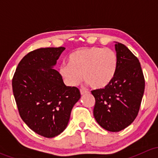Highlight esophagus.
I'll return each instance as SVG.
<instances>
[{"mask_svg":"<svg viewBox=\"0 0 158 158\" xmlns=\"http://www.w3.org/2000/svg\"><path fill=\"white\" fill-rule=\"evenodd\" d=\"M87 92H88V91L84 90V89H80V93H81V95H84V94L87 93Z\"/></svg>","mask_w":158,"mask_h":158,"instance_id":"1","label":"esophagus"}]
</instances>
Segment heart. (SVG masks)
I'll return each instance as SVG.
<instances>
[{"instance_id":"b5f03b06","label":"heart","mask_w":158,"mask_h":158,"mask_svg":"<svg viewBox=\"0 0 158 158\" xmlns=\"http://www.w3.org/2000/svg\"><path fill=\"white\" fill-rule=\"evenodd\" d=\"M69 63L60 66V72L70 85H76L82 79L95 89L108 86L114 79L118 60L111 49L92 47L73 51L68 57Z\"/></svg>"}]
</instances>
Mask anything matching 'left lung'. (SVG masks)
Returning a JSON list of instances; mask_svg holds the SVG:
<instances>
[{
    "mask_svg": "<svg viewBox=\"0 0 158 158\" xmlns=\"http://www.w3.org/2000/svg\"><path fill=\"white\" fill-rule=\"evenodd\" d=\"M118 65L114 79L108 86L95 89L93 114L98 125L117 132L130 125L141 107L145 81L138 59L120 43L114 44Z\"/></svg>",
    "mask_w": 158,
    "mask_h": 158,
    "instance_id": "1",
    "label": "left lung"
}]
</instances>
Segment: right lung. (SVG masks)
Here are the masks:
<instances>
[{
    "label": "right lung",
    "mask_w": 158,
    "mask_h": 158,
    "mask_svg": "<svg viewBox=\"0 0 158 158\" xmlns=\"http://www.w3.org/2000/svg\"><path fill=\"white\" fill-rule=\"evenodd\" d=\"M64 47L39 48L28 52L19 63L12 89L22 120L45 138L65 130L73 106L80 98L79 89L66 86L61 75L52 69Z\"/></svg>",
    "instance_id": "add662e5"
}]
</instances>
